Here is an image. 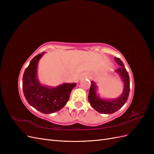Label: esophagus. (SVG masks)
<instances>
[{
	"label": "esophagus",
	"mask_w": 154,
	"mask_h": 154,
	"mask_svg": "<svg viewBox=\"0 0 154 154\" xmlns=\"http://www.w3.org/2000/svg\"><path fill=\"white\" fill-rule=\"evenodd\" d=\"M85 76H86V74H82V75L80 76V80H82V79H83V78H85Z\"/></svg>",
	"instance_id": "1"
}]
</instances>
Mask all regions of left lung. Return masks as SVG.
<instances>
[{"instance_id": "obj_1", "label": "left lung", "mask_w": 154, "mask_h": 154, "mask_svg": "<svg viewBox=\"0 0 154 154\" xmlns=\"http://www.w3.org/2000/svg\"><path fill=\"white\" fill-rule=\"evenodd\" d=\"M119 67L115 71L121 77L123 83V91L122 95L114 99L101 98L97 94V87L96 83L91 81V85L88 93V100L93 109L101 114H111L119 110L127 102L130 93V78L128 73L123 62L119 58H114Z\"/></svg>"}]
</instances>
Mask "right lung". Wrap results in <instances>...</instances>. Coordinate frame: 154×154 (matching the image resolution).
I'll list each match as a JSON object with an SVG mask.
<instances>
[{"label": "right lung", "instance_id": "add662e5", "mask_svg": "<svg viewBox=\"0 0 154 154\" xmlns=\"http://www.w3.org/2000/svg\"><path fill=\"white\" fill-rule=\"evenodd\" d=\"M44 52L31 60L23 74L22 89L28 103L40 112L48 114L62 109L68 101L76 83H64L57 87L44 85L37 77V67Z\"/></svg>", "mask_w": 154, "mask_h": 154}]
</instances>
